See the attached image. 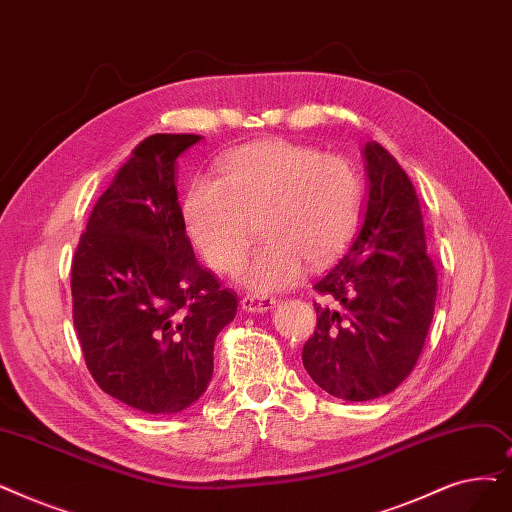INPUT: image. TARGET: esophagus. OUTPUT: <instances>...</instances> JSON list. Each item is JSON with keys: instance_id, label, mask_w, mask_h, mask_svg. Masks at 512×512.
Segmentation results:
<instances>
[{"instance_id": "34e87169", "label": "esophagus", "mask_w": 512, "mask_h": 512, "mask_svg": "<svg viewBox=\"0 0 512 512\" xmlns=\"http://www.w3.org/2000/svg\"><path fill=\"white\" fill-rule=\"evenodd\" d=\"M240 305L244 311H251V314H263V311H270L276 305V299L268 295H244Z\"/></svg>"}]
</instances>
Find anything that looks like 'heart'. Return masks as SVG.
Listing matches in <instances>:
<instances>
[{"label": "heart", "instance_id": "1", "mask_svg": "<svg viewBox=\"0 0 512 512\" xmlns=\"http://www.w3.org/2000/svg\"><path fill=\"white\" fill-rule=\"evenodd\" d=\"M217 173L188 186L184 226L211 268L226 274L249 251L259 217L265 240L236 274L253 293L293 286L307 261L320 268L358 230L364 182L339 154L268 140L232 150Z\"/></svg>", "mask_w": 512, "mask_h": 512}]
</instances>
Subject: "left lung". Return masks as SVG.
Listing matches in <instances>:
<instances>
[{
  "mask_svg": "<svg viewBox=\"0 0 512 512\" xmlns=\"http://www.w3.org/2000/svg\"><path fill=\"white\" fill-rule=\"evenodd\" d=\"M368 203L343 257L314 284L318 324L301 360L320 389L368 402L399 387L433 320L437 272L427 255L416 190L376 142L364 146Z\"/></svg>",
  "mask_w": 512,
  "mask_h": 512,
  "instance_id": "obj_1",
  "label": "left lung"
}]
</instances>
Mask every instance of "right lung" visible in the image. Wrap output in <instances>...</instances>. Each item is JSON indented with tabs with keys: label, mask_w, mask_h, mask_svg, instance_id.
Here are the masks:
<instances>
[{
	"label": "right lung",
	"mask_w": 512,
	"mask_h": 512,
	"mask_svg": "<svg viewBox=\"0 0 512 512\" xmlns=\"http://www.w3.org/2000/svg\"><path fill=\"white\" fill-rule=\"evenodd\" d=\"M201 142L154 133L98 198L71 268L73 324L98 387L129 408L175 414L213 376V345L238 297L196 261L175 161Z\"/></svg>",
	"instance_id": "obj_1"
}]
</instances>
